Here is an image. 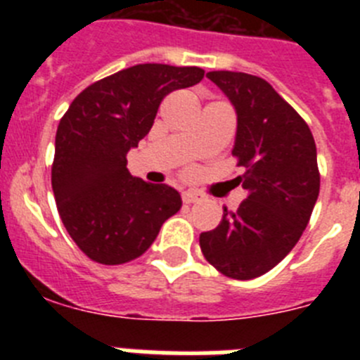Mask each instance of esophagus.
Returning <instances> with one entry per match:
<instances>
[{
  "label": "esophagus",
  "instance_id": "1",
  "mask_svg": "<svg viewBox=\"0 0 360 360\" xmlns=\"http://www.w3.org/2000/svg\"><path fill=\"white\" fill-rule=\"evenodd\" d=\"M182 200L186 203H196L200 202V200H203V196L200 195V193H195V191H186L182 195Z\"/></svg>",
  "mask_w": 360,
  "mask_h": 360
}]
</instances>
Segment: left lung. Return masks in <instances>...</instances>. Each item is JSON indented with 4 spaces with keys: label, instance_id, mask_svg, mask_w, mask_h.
Returning <instances> with one entry per match:
<instances>
[{
    "label": "left lung",
    "instance_id": "1",
    "mask_svg": "<svg viewBox=\"0 0 360 360\" xmlns=\"http://www.w3.org/2000/svg\"><path fill=\"white\" fill-rule=\"evenodd\" d=\"M236 111L232 155L247 198L236 212L200 234L209 263L232 279H252L274 269L299 241L319 196L317 149L297 111L262 77L209 72Z\"/></svg>",
    "mask_w": 360,
    "mask_h": 360
}]
</instances>
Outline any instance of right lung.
Returning a JSON list of instances; mask_svg holds the SVG:
<instances>
[{"label":"right lung","instance_id":"1","mask_svg":"<svg viewBox=\"0 0 360 360\" xmlns=\"http://www.w3.org/2000/svg\"><path fill=\"white\" fill-rule=\"evenodd\" d=\"M198 66L136 65L73 98L59 122L52 189L66 231L86 256L120 265L151 247L182 207L176 189L128 171V153L151 129L162 98L198 84Z\"/></svg>","mask_w":360,"mask_h":360}]
</instances>
